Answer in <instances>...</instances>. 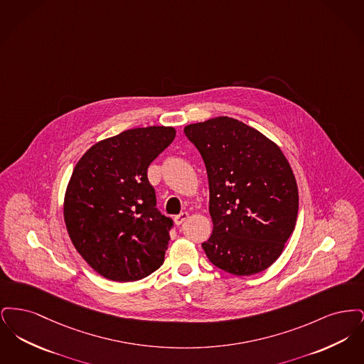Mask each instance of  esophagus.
Listing matches in <instances>:
<instances>
[{
    "instance_id": "34e87169",
    "label": "esophagus",
    "mask_w": 364,
    "mask_h": 364,
    "mask_svg": "<svg viewBox=\"0 0 364 364\" xmlns=\"http://www.w3.org/2000/svg\"><path fill=\"white\" fill-rule=\"evenodd\" d=\"M187 218H188V213H187V211H183V213H180L178 215L174 217V224L177 226L181 225Z\"/></svg>"
}]
</instances>
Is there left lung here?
I'll list each match as a JSON object with an SVG mask.
<instances>
[{
    "mask_svg": "<svg viewBox=\"0 0 364 364\" xmlns=\"http://www.w3.org/2000/svg\"><path fill=\"white\" fill-rule=\"evenodd\" d=\"M206 165L213 233L202 247L235 276L270 267L294 233L299 191L277 143L236 119L220 116L184 128Z\"/></svg>",
    "mask_w": 364,
    "mask_h": 364,
    "instance_id": "8db88e82",
    "label": "left lung"
}]
</instances>
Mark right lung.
<instances>
[{"label": "right lung", "instance_id": "right-lung-1", "mask_svg": "<svg viewBox=\"0 0 364 364\" xmlns=\"http://www.w3.org/2000/svg\"><path fill=\"white\" fill-rule=\"evenodd\" d=\"M176 136L173 127L128 129L91 146L64 196L70 242L98 274L129 282L164 263L172 220L156 208L149 165Z\"/></svg>", "mask_w": 364, "mask_h": 364}]
</instances>
